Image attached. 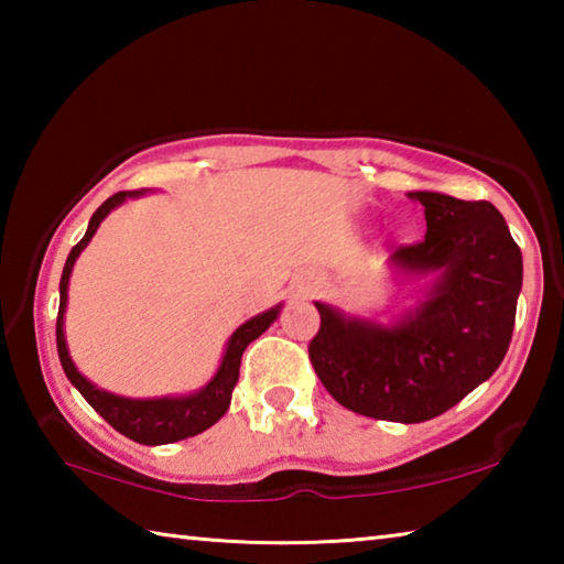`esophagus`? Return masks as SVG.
I'll return each instance as SVG.
<instances>
[{"mask_svg": "<svg viewBox=\"0 0 564 564\" xmlns=\"http://www.w3.org/2000/svg\"><path fill=\"white\" fill-rule=\"evenodd\" d=\"M303 293H308V285H303Z\"/></svg>", "mask_w": 564, "mask_h": 564, "instance_id": "1", "label": "esophagus"}]
</instances>
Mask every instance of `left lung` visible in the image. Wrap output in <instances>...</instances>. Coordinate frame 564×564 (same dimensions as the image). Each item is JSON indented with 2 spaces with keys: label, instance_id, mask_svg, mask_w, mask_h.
<instances>
[{
  "label": "left lung",
  "instance_id": "obj_1",
  "mask_svg": "<svg viewBox=\"0 0 564 564\" xmlns=\"http://www.w3.org/2000/svg\"><path fill=\"white\" fill-rule=\"evenodd\" d=\"M425 206V238L390 253V269L425 281L388 318L316 301L308 356L328 393L352 413L423 423L485 383L510 348L522 253L490 202L410 191Z\"/></svg>",
  "mask_w": 564,
  "mask_h": 564
}]
</instances>
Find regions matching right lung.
Here are the masks:
<instances>
[{"label":"right lung","instance_id":"add662e5","mask_svg":"<svg viewBox=\"0 0 564 564\" xmlns=\"http://www.w3.org/2000/svg\"><path fill=\"white\" fill-rule=\"evenodd\" d=\"M144 194L147 188L119 191V194L107 198V202H104L89 218L87 234H84L82 241L72 248V253L66 256L62 281H59L56 350H59V360L66 378L72 380V386L79 390L84 400H87V403L97 410L104 420H107L113 431H119L121 435H127L141 445H166V443H176V441H184V437L204 433L206 427H212L226 415L228 405H231V393L238 383V368H241L243 350L248 348V343L269 330L271 323L279 318L283 303L259 313V316L248 318L243 326H238L231 333L214 378L208 380L204 388L194 390V393L164 395V398H127V395L109 393V390L94 386L91 380L87 376H82L79 368L74 366V360L69 356V346H66L64 313H66V301H69V279H72L76 259H79V253L89 246L104 218H107L113 208H119L127 198H139Z\"/></svg>","mask_w":564,"mask_h":564}]
</instances>
